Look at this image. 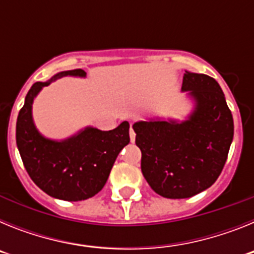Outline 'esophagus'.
<instances>
[{
  "instance_id": "34e87169",
  "label": "esophagus",
  "mask_w": 254,
  "mask_h": 254,
  "mask_svg": "<svg viewBox=\"0 0 254 254\" xmlns=\"http://www.w3.org/2000/svg\"><path fill=\"white\" fill-rule=\"evenodd\" d=\"M129 140H131V142H134V140H136V133H134L133 128H129Z\"/></svg>"
}]
</instances>
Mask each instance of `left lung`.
<instances>
[{
    "mask_svg": "<svg viewBox=\"0 0 254 254\" xmlns=\"http://www.w3.org/2000/svg\"><path fill=\"white\" fill-rule=\"evenodd\" d=\"M182 91L193 103L185 120L158 117L132 126L143 177L167 198H188L214 185L234 136L232 112L216 80L185 71Z\"/></svg>",
    "mask_w": 254,
    "mask_h": 254,
    "instance_id": "left-lung-1",
    "label": "left lung"
}]
</instances>
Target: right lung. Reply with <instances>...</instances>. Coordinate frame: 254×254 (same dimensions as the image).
Returning <instances> with one entry per match:
<instances>
[{"label":"right lung","instance_id":"right-lung-1","mask_svg":"<svg viewBox=\"0 0 254 254\" xmlns=\"http://www.w3.org/2000/svg\"><path fill=\"white\" fill-rule=\"evenodd\" d=\"M64 76L84 78L86 72L62 71L30 87L17 117L16 145L26 172L40 190L64 201H82L107 183L117 156L129 142V123L125 121L111 131L87 126L64 140L46 137L33 120V103L44 86Z\"/></svg>","mask_w":254,"mask_h":254}]
</instances>
